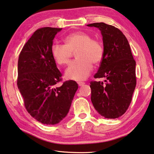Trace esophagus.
Segmentation results:
<instances>
[{
	"label": "esophagus",
	"instance_id": "esophagus-1",
	"mask_svg": "<svg viewBox=\"0 0 154 154\" xmlns=\"http://www.w3.org/2000/svg\"><path fill=\"white\" fill-rule=\"evenodd\" d=\"M85 84V83L84 82H78V85H79V86H82V85H84Z\"/></svg>",
	"mask_w": 154,
	"mask_h": 154
}]
</instances>
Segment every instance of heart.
Segmentation results:
<instances>
[{
  "mask_svg": "<svg viewBox=\"0 0 154 154\" xmlns=\"http://www.w3.org/2000/svg\"><path fill=\"white\" fill-rule=\"evenodd\" d=\"M65 44L54 43L51 48L53 60L58 65L69 63L73 53L76 60L71 62L66 69L65 75L69 79L82 81L86 79L92 72L94 64L99 63L103 57V47L98 40L92 39L90 34L77 31L64 38Z\"/></svg>",
  "mask_w": 154,
  "mask_h": 154,
  "instance_id": "1",
  "label": "heart"
}]
</instances>
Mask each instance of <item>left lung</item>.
<instances>
[{
    "instance_id": "left-lung-1",
    "label": "left lung",
    "mask_w": 154,
    "mask_h": 154,
    "mask_svg": "<svg viewBox=\"0 0 154 154\" xmlns=\"http://www.w3.org/2000/svg\"><path fill=\"white\" fill-rule=\"evenodd\" d=\"M98 28L103 37V57L95 79L91 81V101L96 110L108 119H115L126 112L136 86L135 61L125 35L115 26L105 23L88 24Z\"/></svg>"
}]
</instances>
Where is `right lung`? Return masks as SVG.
<instances>
[{
	"label": "right lung",
	"mask_w": 154,
	"mask_h": 154,
	"mask_svg": "<svg viewBox=\"0 0 154 154\" xmlns=\"http://www.w3.org/2000/svg\"><path fill=\"white\" fill-rule=\"evenodd\" d=\"M62 28L37 29L20 53L17 86L28 112L42 124L53 125L66 117L79 88L73 81H62L51 53L55 35Z\"/></svg>",
	"instance_id": "add662e5"
}]
</instances>
